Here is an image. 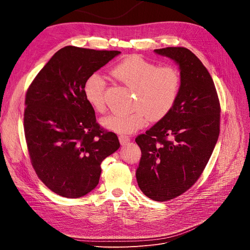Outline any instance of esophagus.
Masks as SVG:
<instances>
[{
	"label": "esophagus",
	"mask_w": 250,
	"mask_h": 250,
	"mask_svg": "<svg viewBox=\"0 0 250 250\" xmlns=\"http://www.w3.org/2000/svg\"><path fill=\"white\" fill-rule=\"evenodd\" d=\"M118 139H120V142H121L123 146L126 145V144L129 143V141H130V138L127 137V136H120V137H118Z\"/></svg>",
	"instance_id": "esophagus-1"
}]
</instances>
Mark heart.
Segmentation results:
<instances>
[{
    "label": "heart",
    "instance_id": "obj_1",
    "mask_svg": "<svg viewBox=\"0 0 250 250\" xmlns=\"http://www.w3.org/2000/svg\"><path fill=\"white\" fill-rule=\"evenodd\" d=\"M118 81L133 89L135 95L126 113H114L103 117L101 125L117 134L127 135L143 128L148 123L160 121L171 109L178 98L181 78L171 65L159 67L138 56H130L118 62L111 70ZM106 82L98 75L89 76L83 86L87 102L96 112L103 113Z\"/></svg>",
    "mask_w": 250,
    "mask_h": 250
}]
</instances>
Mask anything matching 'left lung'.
I'll return each mask as SVG.
<instances>
[{"mask_svg": "<svg viewBox=\"0 0 250 250\" xmlns=\"http://www.w3.org/2000/svg\"><path fill=\"white\" fill-rule=\"evenodd\" d=\"M154 51L179 65L181 85L171 111L136 138L142 152L136 176L144 194L166 202L202 175L219 138L221 108L211 75L189 49Z\"/></svg>", "mask_w": 250, "mask_h": 250, "instance_id": "obj_1", "label": "left lung"}]
</instances>
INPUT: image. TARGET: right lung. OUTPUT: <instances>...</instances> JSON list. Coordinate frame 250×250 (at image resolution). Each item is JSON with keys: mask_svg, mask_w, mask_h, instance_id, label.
Segmentation results:
<instances>
[{"mask_svg": "<svg viewBox=\"0 0 250 250\" xmlns=\"http://www.w3.org/2000/svg\"><path fill=\"white\" fill-rule=\"evenodd\" d=\"M118 50L64 46L41 70L25 97L24 133L31 164L44 185L76 199L99 182L101 162L121 147L100 127L83 86Z\"/></svg>", "mask_w": 250, "mask_h": 250, "instance_id": "obj_1", "label": "right lung"}]
</instances>
